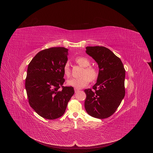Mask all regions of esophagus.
<instances>
[{"label": "esophagus", "instance_id": "34e87169", "mask_svg": "<svg viewBox=\"0 0 153 153\" xmlns=\"http://www.w3.org/2000/svg\"><path fill=\"white\" fill-rule=\"evenodd\" d=\"M74 91H75V93H77V92L79 91V89H77V88H74Z\"/></svg>", "mask_w": 153, "mask_h": 153}]
</instances>
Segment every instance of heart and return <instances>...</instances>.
<instances>
[{
	"instance_id": "heart-1",
	"label": "heart",
	"mask_w": 153,
	"mask_h": 153,
	"mask_svg": "<svg viewBox=\"0 0 153 153\" xmlns=\"http://www.w3.org/2000/svg\"><path fill=\"white\" fill-rule=\"evenodd\" d=\"M76 62L83 68L81 73V77L79 78H73L67 81L68 85L73 87L80 89L85 87L91 81L96 80L99 76L97 69L92 66H91V61L86 57H77L75 58ZM64 74L67 77L71 76V69L69 64L66 62L63 67Z\"/></svg>"
}]
</instances>
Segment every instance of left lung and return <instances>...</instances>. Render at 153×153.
I'll use <instances>...</instances> for the list:
<instances>
[{
    "label": "left lung",
    "mask_w": 153,
    "mask_h": 153,
    "mask_svg": "<svg viewBox=\"0 0 153 153\" xmlns=\"http://www.w3.org/2000/svg\"><path fill=\"white\" fill-rule=\"evenodd\" d=\"M86 53L97 63L99 72L93 89L84 90L85 108L91 117L105 119L113 115L125 96L126 71L121 59L104 46H87Z\"/></svg>",
    "instance_id": "8db88e82"
}]
</instances>
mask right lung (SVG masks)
<instances>
[{"instance_id": "add662e5", "label": "right lung", "mask_w": 153, "mask_h": 153, "mask_svg": "<svg viewBox=\"0 0 153 153\" xmlns=\"http://www.w3.org/2000/svg\"><path fill=\"white\" fill-rule=\"evenodd\" d=\"M68 49L55 47L39 51L28 65L25 88L30 105L46 119L62 116L74 94L72 87H64L63 67Z\"/></svg>"}]
</instances>
